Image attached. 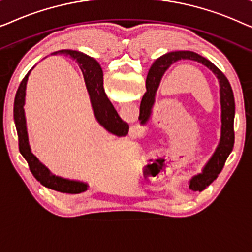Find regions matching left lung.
Segmentation results:
<instances>
[{
  "instance_id": "8db88e82",
  "label": "left lung",
  "mask_w": 252,
  "mask_h": 252,
  "mask_svg": "<svg viewBox=\"0 0 252 252\" xmlns=\"http://www.w3.org/2000/svg\"><path fill=\"white\" fill-rule=\"evenodd\" d=\"M180 60H190L202 63L209 67L218 78L220 84V103H221V139L216 153L204 170L203 173L196 175L190 180L189 188L194 191H202L216 180L218 174L221 172L223 165L229 154L232 153L234 147V118H235V101H234L233 89L230 87L229 81L227 80L225 74L219 70L216 65H213L209 60H206L201 55L194 51H172L163 55L153 64L148 73L146 88L142 101L140 105L141 123H146L148 117L150 116V110L155 102V94L159 86L160 79L165 71L172 64Z\"/></svg>"
}]
</instances>
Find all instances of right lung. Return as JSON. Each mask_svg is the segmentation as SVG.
Here are the masks:
<instances>
[{
    "label": "right lung",
    "instance_id": "right-lung-1",
    "mask_svg": "<svg viewBox=\"0 0 252 252\" xmlns=\"http://www.w3.org/2000/svg\"><path fill=\"white\" fill-rule=\"evenodd\" d=\"M58 53L74 60L78 63L79 67L81 68L86 85H87L89 96H91L93 110H94L97 122L106 130L115 134V135H126L128 133L129 126L127 123L123 122L105 94L104 87H103V72L97 62L77 50H61L54 53V55ZM30 72L20 82L18 91L16 93L15 103H13V120H15L17 134H18L20 154L23 155V157L29 163L30 170L32 172L33 177L44 187L56 191L66 192V194H80V192L87 190V185L51 175L50 172L31 153L29 137H27L25 115H24L25 88Z\"/></svg>",
    "mask_w": 252,
    "mask_h": 252
}]
</instances>
